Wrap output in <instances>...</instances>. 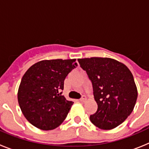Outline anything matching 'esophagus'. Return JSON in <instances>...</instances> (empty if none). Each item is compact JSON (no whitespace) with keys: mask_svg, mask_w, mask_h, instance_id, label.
I'll list each match as a JSON object with an SVG mask.
<instances>
[{"mask_svg":"<svg viewBox=\"0 0 149 149\" xmlns=\"http://www.w3.org/2000/svg\"><path fill=\"white\" fill-rule=\"evenodd\" d=\"M80 101H81V102H85V101H86V95H83V96H82V98H81V99H80Z\"/></svg>","mask_w":149,"mask_h":149,"instance_id":"1","label":"esophagus"}]
</instances>
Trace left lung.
<instances>
[{
	"label": "left lung",
	"mask_w": 149,
	"mask_h": 149,
	"mask_svg": "<svg viewBox=\"0 0 149 149\" xmlns=\"http://www.w3.org/2000/svg\"><path fill=\"white\" fill-rule=\"evenodd\" d=\"M92 81L98 110L89 119L102 130H111L132 113L137 88L132 73L122 63L107 57L77 59Z\"/></svg>",
	"instance_id": "8db88e82"
}]
</instances>
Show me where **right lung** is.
I'll return each mask as SVG.
<instances>
[{
    "mask_svg": "<svg viewBox=\"0 0 149 149\" xmlns=\"http://www.w3.org/2000/svg\"><path fill=\"white\" fill-rule=\"evenodd\" d=\"M76 59L45 60L30 67L22 78L18 101L22 113L33 125L43 131L60 126L73 101L62 95L64 80L75 68Z\"/></svg>",
    "mask_w": 149,
    "mask_h": 149,
    "instance_id": "1",
    "label": "right lung"
}]
</instances>
